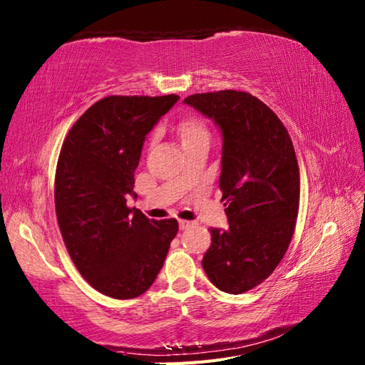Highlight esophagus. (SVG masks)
<instances>
[{
	"instance_id": "34e87169",
	"label": "esophagus",
	"mask_w": 365,
	"mask_h": 365,
	"mask_svg": "<svg viewBox=\"0 0 365 365\" xmlns=\"http://www.w3.org/2000/svg\"><path fill=\"white\" fill-rule=\"evenodd\" d=\"M179 225H180V228L182 230H185V228H190V227H192V225H196V222H191V221H179Z\"/></svg>"
}]
</instances>
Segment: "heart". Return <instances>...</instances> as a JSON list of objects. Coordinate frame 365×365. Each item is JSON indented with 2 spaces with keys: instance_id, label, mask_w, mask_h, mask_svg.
Segmentation results:
<instances>
[{
  "instance_id": "heart-1",
  "label": "heart",
  "mask_w": 365,
  "mask_h": 365,
  "mask_svg": "<svg viewBox=\"0 0 365 365\" xmlns=\"http://www.w3.org/2000/svg\"><path fill=\"white\" fill-rule=\"evenodd\" d=\"M179 135L182 143L190 141V140H196L202 137H208L210 138V132L208 127L205 125L199 118H190V120H185L179 125Z\"/></svg>"
}]
</instances>
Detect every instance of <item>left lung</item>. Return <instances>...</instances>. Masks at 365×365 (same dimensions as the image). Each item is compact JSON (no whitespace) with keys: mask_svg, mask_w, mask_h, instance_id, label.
Instances as JSON below:
<instances>
[{"mask_svg":"<svg viewBox=\"0 0 365 365\" xmlns=\"http://www.w3.org/2000/svg\"><path fill=\"white\" fill-rule=\"evenodd\" d=\"M221 127L219 188L228 228H210L202 259L210 282L242 294L274 272L289 247L300 205V173L284 124L250 93L221 90L185 98Z\"/></svg>","mask_w":365,"mask_h":365,"instance_id":"1","label":"left lung"}]
</instances>
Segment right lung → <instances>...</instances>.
I'll use <instances>...</instances> for the list:
<instances>
[{
  "label": "right lung",
  "instance_id": "add662e5",
  "mask_svg": "<svg viewBox=\"0 0 365 365\" xmlns=\"http://www.w3.org/2000/svg\"><path fill=\"white\" fill-rule=\"evenodd\" d=\"M180 96H107L68 132L58 154L54 202L58 228L79 274L107 297L146 292L179 232L127 207L135 169L152 127Z\"/></svg>",
  "mask_w": 365,
  "mask_h": 365
}]
</instances>
